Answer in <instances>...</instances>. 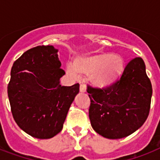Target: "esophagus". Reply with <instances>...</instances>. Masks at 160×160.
<instances>
[{
    "label": "esophagus",
    "mask_w": 160,
    "mask_h": 160,
    "mask_svg": "<svg viewBox=\"0 0 160 160\" xmlns=\"http://www.w3.org/2000/svg\"><path fill=\"white\" fill-rule=\"evenodd\" d=\"M80 92H86V85L85 84H80Z\"/></svg>",
    "instance_id": "esophagus-1"
}]
</instances>
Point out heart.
<instances>
[{
    "instance_id": "obj_1",
    "label": "heart",
    "mask_w": 160,
    "mask_h": 160,
    "mask_svg": "<svg viewBox=\"0 0 160 160\" xmlns=\"http://www.w3.org/2000/svg\"><path fill=\"white\" fill-rule=\"evenodd\" d=\"M73 70L70 73L75 75H90L93 85L98 87H108L116 82L121 76L124 69V61L121 55L103 52L85 55L75 59L73 62Z\"/></svg>"
}]
</instances>
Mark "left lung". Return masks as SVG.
Masks as SVG:
<instances>
[{
    "label": "left lung",
    "instance_id": "1",
    "mask_svg": "<svg viewBox=\"0 0 160 160\" xmlns=\"http://www.w3.org/2000/svg\"><path fill=\"white\" fill-rule=\"evenodd\" d=\"M89 117L96 133L107 139L129 136L148 118L152 85L140 57L131 60L119 80L108 87L87 85Z\"/></svg>",
    "mask_w": 160,
    "mask_h": 160
}]
</instances>
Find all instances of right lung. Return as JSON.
Returning a JSON list of instances; mask_svg holds the SVG:
<instances>
[{"label": "right lung", "instance_id": "1", "mask_svg": "<svg viewBox=\"0 0 160 160\" xmlns=\"http://www.w3.org/2000/svg\"><path fill=\"white\" fill-rule=\"evenodd\" d=\"M57 50L38 46L26 51L14 62L7 86L15 121L37 139H51L62 130L70 105L80 85L61 86L65 75Z\"/></svg>", "mask_w": 160, "mask_h": 160}]
</instances>
